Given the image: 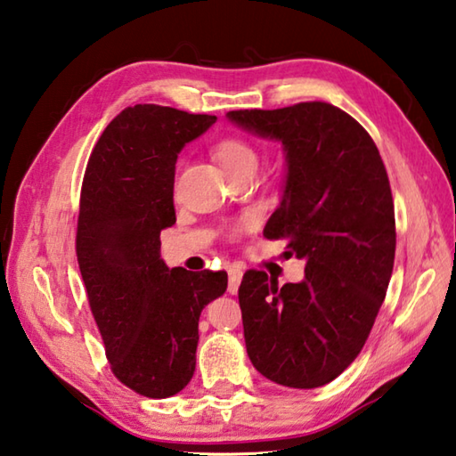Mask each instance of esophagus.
Wrapping results in <instances>:
<instances>
[{
  "label": "esophagus",
  "mask_w": 456,
  "mask_h": 456,
  "mask_svg": "<svg viewBox=\"0 0 456 456\" xmlns=\"http://www.w3.org/2000/svg\"><path fill=\"white\" fill-rule=\"evenodd\" d=\"M241 279H243V271L241 269H237V267H231L229 269V293L231 295H237L239 285H241Z\"/></svg>",
  "instance_id": "esophagus-1"
}]
</instances>
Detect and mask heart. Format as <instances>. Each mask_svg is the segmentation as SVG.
I'll list each match as a JSON object with an SVG mask.
<instances>
[{
	"label": "heart",
	"instance_id": "1",
	"mask_svg": "<svg viewBox=\"0 0 456 456\" xmlns=\"http://www.w3.org/2000/svg\"><path fill=\"white\" fill-rule=\"evenodd\" d=\"M215 157L227 173L241 171L245 167H256V151L239 137H227L215 145Z\"/></svg>",
	"mask_w": 456,
	"mask_h": 456
}]
</instances>
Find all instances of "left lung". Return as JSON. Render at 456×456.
<instances>
[{
  "mask_svg": "<svg viewBox=\"0 0 456 456\" xmlns=\"http://www.w3.org/2000/svg\"><path fill=\"white\" fill-rule=\"evenodd\" d=\"M247 134L283 147V195L263 235L285 239L305 279L277 287L247 271L239 287L247 354L291 388L330 383L357 359L385 301L395 263V207L370 135L322 102L229 111Z\"/></svg>",
  "mask_w": 456,
  "mask_h": 456,
  "instance_id": "left-lung-1",
  "label": "left lung"
}]
</instances>
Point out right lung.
Returning a JSON list of instances; mask_svg holds the SVG:
<instances>
[{"mask_svg": "<svg viewBox=\"0 0 456 456\" xmlns=\"http://www.w3.org/2000/svg\"><path fill=\"white\" fill-rule=\"evenodd\" d=\"M215 115L161 105L123 110L91 151L77 221V261L107 361L149 399L183 391L195 372L200 317L227 291L225 271L169 269L159 235L175 225L177 157Z\"/></svg>", "mask_w": 456, "mask_h": 456, "instance_id": "obj_1", "label": "right lung"}]
</instances>
